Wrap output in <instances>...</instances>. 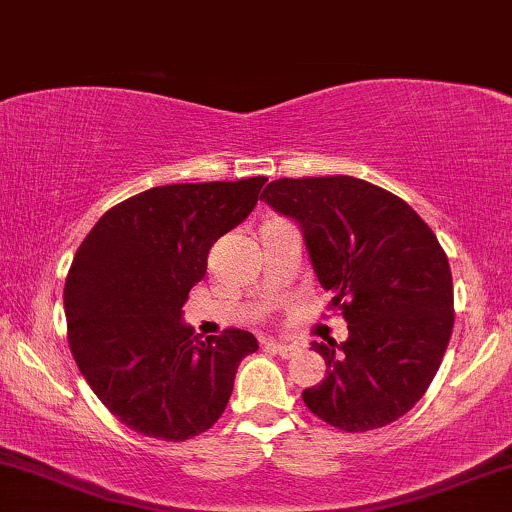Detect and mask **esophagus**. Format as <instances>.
I'll use <instances>...</instances> for the list:
<instances>
[{
  "mask_svg": "<svg viewBox=\"0 0 512 512\" xmlns=\"http://www.w3.org/2000/svg\"><path fill=\"white\" fill-rule=\"evenodd\" d=\"M268 346V349H273L275 353H280L282 358H289V356H294V351H296V346L294 344H287V342H275V339H268V342H263Z\"/></svg>",
  "mask_w": 512,
  "mask_h": 512,
  "instance_id": "esophagus-1",
  "label": "esophagus"
}]
</instances>
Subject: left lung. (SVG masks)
<instances>
[{
	"instance_id": "1",
	"label": "left lung",
	"mask_w": 512,
	"mask_h": 512,
	"mask_svg": "<svg viewBox=\"0 0 512 512\" xmlns=\"http://www.w3.org/2000/svg\"><path fill=\"white\" fill-rule=\"evenodd\" d=\"M261 199L299 223L349 325L342 344L313 342L327 375L301 394L308 410L344 432L399 420L430 387L453 330L449 258L430 225L351 175L273 180Z\"/></svg>"
}]
</instances>
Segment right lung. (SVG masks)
Listing matches in <instances>:
<instances>
[{
  "label": "right lung",
  "mask_w": 512,
  "mask_h": 512,
  "mask_svg": "<svg viewBox=\"0 0 512 512\" xmlns=\"http://www.w3.org/2000/svg\"><path fill=\"white\" fill-rule=\"evenodd\" d=\"M266 180L151 187L109 208L80 244L63 287L68 344L130 430L185 441L223 415L237 365L258 342L235 327L204 342L182 306L211 246L254 211Z\"/></svg>",
  "instance_id": "1"
}]
</instances>
